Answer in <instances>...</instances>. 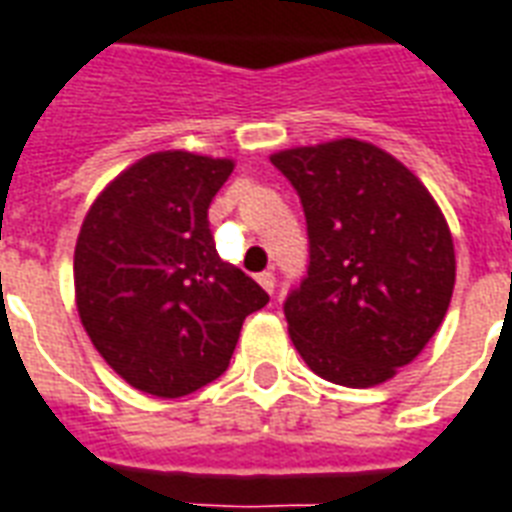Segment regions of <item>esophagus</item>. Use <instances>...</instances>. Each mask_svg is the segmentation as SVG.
Instances as JSON below:
<instances>
[{"label":"esophagus","instance_id":"1","mask_svg":"<svg viewBox=\"0 0 512 512\" xmlns=\"http://www.w3.org/2000/svg\"><path fill=\"white\" fill-rule=\"evenodd\" d=\"M257 282H260V287H263L266 293H274V287H276L274 271H263V274H257Z\"/></svg>","mask_w":512,"mask_h":512}]
</instances>
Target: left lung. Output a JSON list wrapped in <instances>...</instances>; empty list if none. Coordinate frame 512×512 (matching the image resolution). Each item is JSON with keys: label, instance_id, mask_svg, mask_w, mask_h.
Listing matches in <instances>:
<instances>
[{"label": "left lung", "instance_id": "left-lung-1", "mask_svg": "<svg viewBox=\"0 0 512 512\" xmlns=\"http://www.w3.org/2000/svg\"><path fill=\"white\" fill-rule=\"evenodd\" d=\"M304 203L309 271L285 301L317 377L374 388L418 358L445 320L456 249L442 208L393 154L358 138L271 154Z\"/></svg>", "mask_w": 512, "mask_h": 512}]
</instances>
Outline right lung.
Returning a JSON list of instances; mask_svg holds the SVG:
<instances>
[{"mask_svg": "<svg viewBox=\"0 0 512 512\" xmlns=\"http://www.w3.org/2000/svg\"><path fill=\"white\" fill-rule=\"evenodd\" d=\"M227 157L154 151L102 189L75 244V306L105 363L135 391L179 399L225 372L241 325L268 304L219 260L208 206Z\"/></svg>", "mask_w": 512, "mask_h": 512, "instance_id": "obj_1", "label": "right lung"}]
</instances>
